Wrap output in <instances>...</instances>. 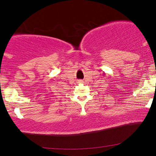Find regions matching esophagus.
Wrapping results in <instances>:
<instances>
[{
    "mask_svg": "<svg viewBox=\"0 0 156 156\" xmlns=\"http://www.w3.org/2000/svg\"><path fill=\"white\" fill-rule=\"evenodd\" d=\"M83 83V81L82 80H78V83Z\"/></svg>",
    "mask_w": 156,
    "mask_h": 156,
    "instance_id": "esophagus-1",
    "label": "esophagus"
}]
</instances>
